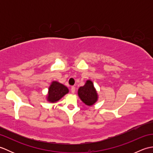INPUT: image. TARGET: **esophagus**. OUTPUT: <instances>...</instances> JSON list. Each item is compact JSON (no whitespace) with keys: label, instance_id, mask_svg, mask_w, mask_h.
Returning <instances> with one entry per match:
<instances>
[{"label":"esophagus","instance_id":"esophagus-1","mask_svg":"<svg viewBox=\"0 0 153 153\" xmlns=\"http://www.w3.org/2000/svg\"><path fill=\"white\" fill-rule=\"evenodd\" d=\"M75 91H76V88L74 87H71V93H74Z\"/></svg>","mask_w":153,"mask_h":153}]
</instances>
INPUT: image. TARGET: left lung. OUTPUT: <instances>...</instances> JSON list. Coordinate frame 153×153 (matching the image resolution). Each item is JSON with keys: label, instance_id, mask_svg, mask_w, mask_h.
<instances>
[{"label": "left lung", "instance_id": "left-lung-1", "mask_svg": "<svg viewBox=\"0 0 153 153\" xmlns=\"http://www.w3.org/2000/svg\"><path fill=\"white\" fill-rule=\"evenodd\" d=\"M78 96L82 101L87 106H92L98 100V95L91 80H87L85 85L78 89Z\"/></svg>", "mask_w": 153, "mask_h": 153}]
</instances>
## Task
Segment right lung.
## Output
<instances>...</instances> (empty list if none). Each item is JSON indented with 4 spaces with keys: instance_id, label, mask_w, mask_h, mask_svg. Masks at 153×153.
Instances as JSON below:
<instances>
[{
    "instance_id": "obj_1",
    "label": "right lung",
    "mask_w": 153,
    "mask_h": 153,
    "mask_svg": "<svg viewBox=\"0 0 153 153\" xmlns=\"http://www.w3.org/2000/svg\"><path fill=\"white\" fill-rule=\"evenodd\" d=\"M69 92L68 87L59 82L54 81L48 87L47 100L50 102H56Z\"/></svg>"
}]
</instances>
